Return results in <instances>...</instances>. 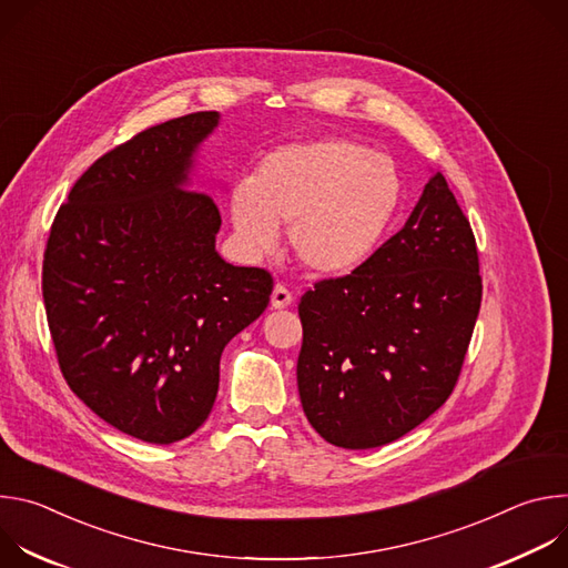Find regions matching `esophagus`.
Returning <instances> with one entry per match:
<instances>
[{"instance_id":"esophagus-1","label":"esophagus","mask_w":568,"mask_h":568,"mask_svg":"<svg viewBox=\"0 0 568 568\" xmlns=\"http://www.w3.org/2000/svg\"><path fill=\"white\" fill-rule=\"evenodd\" d=\"M292 303V292L285 285H274L272 290V307L274 310H283Z\"/></svg>"}]
</instances>
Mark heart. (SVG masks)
<instances>
[{"label":"heart","mask_w":568,"mask_h":568,"mask_svg":"<svg viewBox=\"0 0 568 568\" xmlns=\"http://www.w3.org/2000/svg\"><path fill=\"white\" fill-rule=\"evenodd\" d=\"M402 204L393 161L342 136L290 143L270 152L254 182L229 195L237 252L261 261L290 224L296 261L316 276L351 274L373 258Z\"/></svg>","instance_id":"b5f03b06"}]
</instances>
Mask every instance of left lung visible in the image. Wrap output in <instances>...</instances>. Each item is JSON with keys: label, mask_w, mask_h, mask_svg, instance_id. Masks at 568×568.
Returning a JSON list of instances; mask_svg holds the SVG:
<instances>
[{"label": "left lung", "mask_w": 568, "mask_h": 568, "mask_svg": "<svg viewBox=\"0 0 568 568\" xmlns=\"http://www.w3.org/2000/svg\"><path fill=\"white\" fill-rule=\"evenodd\" d=\"M476 240L434 173L404 226L368 263L301 296L296 382L321 438L393 443L452 395L480 307Z\"/></svg>", "instance_id": "obj_1"}]
</instances>
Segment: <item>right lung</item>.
<instances>
[{"mask_svg":"<svg viewBox=\"0 0 568 568\" xmlns=\"http://www.w3.org/2000/svg\"><path fill=\"white\" fill-rule=\"evenodd\" d=\"M217 123V112L186 114L103 154L47 240L42 296L60 371L99 418L143 443L202 427L224 346L274 287L265 270L215 252L220 211L189 189Z\"/></svg>","mask_w":568,"mask_h":568,"instance_id":"1","label":"right lung"}]
</instances>
